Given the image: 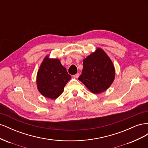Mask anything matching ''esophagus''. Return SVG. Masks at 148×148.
<instances>
[{"instance_id":"esophagus-1","label":"esophagus","mask_w":148,"mask_h":148,"mask_svg":"<svg viewBox=\"0 0 148 148\" xmlns=\"http://www.w3.org/2000/svg\"><path fill=\"white\" fill-rule=\"evenodd\" d=\"M79 73H77L76 75H73V78H78L79 77Z\"/></svg>"}]
</instances>
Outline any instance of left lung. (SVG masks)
<instances>
[{
    "label": "left lung",
    "mask_w": 148,
    "mask_h": 148,
    "mask_svg": "<svg viewBox=\"0 0 148 148\" xmlns=\"http://www.w3.org/2000/svg\"><path fill=\"white\" fill-rule=\"evenodd\" d=\"M115 70L112 61L99 47L83 59L82 73L78 79L94 94L106 91L114 82Z\"/></svg>",
    "instance_id": "left-lung-1"
}]
</instances>
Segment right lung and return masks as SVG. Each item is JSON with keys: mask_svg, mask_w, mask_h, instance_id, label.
Listing matches in <instances>:
<instances>
[{"mask_svg": "<svg viewBox=\"0 0 148 148\" xmlns=\"http://www.w3.org/2000/svg\"><path fill=\"white\" fill-rule=\"evenodd\" d=\"M71 79L60 59L46 56L40 65L36 76L39 92L45 97L56 99L61 95L67 82Z\"/></svg>", "mask_w": 148, "mask_h": 148, "instance_id": "right-lung-1", "label": "right lung"}]
</instances>
